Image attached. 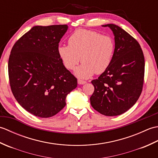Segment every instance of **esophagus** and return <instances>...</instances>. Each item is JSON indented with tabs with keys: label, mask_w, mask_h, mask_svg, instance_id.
Here are the masks:
<instances>
[{
	"label": "esophagus",
	"mask_w": 158,
	"mask_h": 158,
	"mask_svg": "<svg viewBox=\"0 0 158 158\" xmlns=\"http://www.w3.org/2000/svg\"><path fill=\"white\" fill-rule=\"evenodd\" d=\"M77 82H78V84H79V85L85 84V83H87L85 81H83V80H81V79H78V81H77Z\"/></svg>",
	"instance_id": "esophagus-1"
}]
</instances>
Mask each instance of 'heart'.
<instances>
[{
    "instance_id": "1",
    "label": "heart",
    "mask_w": 158,
    "mask_h": 158,
    "mask_svg": "<svg viewBox=\"0 0 158 158\" xmlns=\"http://www.w3.org/2000/svg\"><path fill=\"white\" fill-rule=\"evenodd\" d=\"M68 43L69 45L58 47V54L69 70L75 69L81 60L83 63L75 72L80 79H88L95 73L105 72L112 62L115 43L109 36L96 31L79 30L70 35Z\"/></svg>"
}]
</instances>
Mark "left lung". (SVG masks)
<instances>
[{
  "instance_id": "obj_1",
  "label": "left lung",
  "mask_w": 158,
  "mask_h": 158,
  "mask_svg": "<svg viewBox=\"0 0 158 158\" xmlns=\"http://www.w3.org/2000/svg\"><path fill=\"white\" fill-rule=\"evenodd\" d=\"M102 26L112 31L115 52L109 68L92 81L90 103L104 115L117 116L130 109L141 94L145 58L139 43L123 29L113 23Z\"/></svg>"
}]
</instances>
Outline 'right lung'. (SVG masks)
I'll return each mask as SVG.
<instances>
[{"label":"right lung","instance_id":"add662e5","mask_svg":"<svg viewBox=\"0 0 158 158\" xmlns=\"http://www.w3.org/2000/svg\"><path fill=\"white\" fill-rule=\"evenodd\" d=\"M67 25L35 26L11 49L8 63L10 85L26 110L47 118L66 105L67 95L77 80L64 66L58 48Z\"/></svg>","mask_w":158,"mask_h":158}]
</instances>
